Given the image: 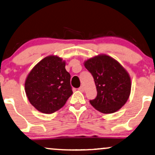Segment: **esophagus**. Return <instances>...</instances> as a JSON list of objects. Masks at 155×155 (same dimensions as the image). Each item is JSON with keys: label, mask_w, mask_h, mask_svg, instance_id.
I'll return each instance as SVG.
<instances>
[{"label": "esophagus", "mask_w": 155, "mask_h": 155, "mask_svg": "<svg viewBox=\"0 0 155 155\" xmlns=\"http://www.w3.org/2000/svg\"><path fill=\"white\" fill-rule=\"evenodd\" d=\"M78 90H79L80 91H81V92H84V90H85L83 86H80V87H79V89H78Z\"/></svg>", "instance_id": "esophagus-1"}]
</instances>
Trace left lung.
<instances>
[{
	"instance_id": "1",
	"label": "left lung",
	"mask_w": 155,
	"mask_h": 155,
	"mask_svg": "<svg viewBox=\"0 0 155 155\" xmlns=\"http://www.w3.org/2000/svg\"><path fill=\"white\" fill-rule=\"evenodd\" d=\"M84 65L95 80L97 95L90 104L104 114L119 110L130 97L131 80L126 70L109 55H99L90 58Z\"/></svg>"
}]
</instances>
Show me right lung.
<instances>
[{
	"instance_id": "obj_1",
	"label": "right lung",
	"mask_w": 155,
	"mask_h": 155,
	"mask_svg": "<svg viewBox=\"0 0 155 155\" xmlns=\"http://www.w3.org/2000/svg\"><path fill=\"white\" fill-rule=\"evenodd\" d=\"M25 90L31 104L43 113H53L63 107L73 94L65 62L56 55L43 58L28 75Z\"/></svg>"
}]
</instances>
